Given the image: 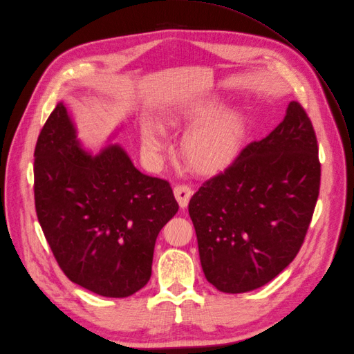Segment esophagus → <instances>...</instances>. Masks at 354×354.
I'll return each mask as SVG.
<instances>
[{"mask_svg": "<svg viewBox=\"0 0 354 354\" xmlns=\"http://www.w3.org/2000/svg\"><path fill=\"white\" fill-rule=\"evenodd\" d=\"M174 196L180 204L181 209H185L189 205V201L193 196V190L189 184H177L174 187Z\"/></svg>", "mask_w": 354, "mask_h": 354, "instance_id": "1", "label": "esophagus"}]
</instances>
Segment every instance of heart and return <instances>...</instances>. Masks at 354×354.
<instances>
[{
  "label": "heart",
  "instance_id": "obj_1",
  "mask_svg": "<svg viewBox=\"0 0 354 354\" xmlns=\"http://www.w3.org/2000/svg\"><path fill=\"white\" fill-rule=\"evenodd\" d=\"M213 106L196 109L190 113H176L164 118L169 127H177L187 120L210 115ZM244 138V121L233 111H218L198 121L183 140V153L192 167L198 171H214L230 161ZM142 149L153 158H158L167 147V141L154 124L141 129Z\"/></svg>",
  "mask_w": 354,
  "mask_h": 354
}]
</instances>
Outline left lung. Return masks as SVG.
<instances>
[{"label":"left lung","instance_id":"obj_1","mask_svg":"<svg viewBox=\"0 0 354 354\" xmlns=\"http://www.w3.org/2000/svg\"><path fill=\"white\" fill-rule=\"evenodd\" d=\"M320 173L313 124L292 101L272 133L245 145L190 200L205 279L236 295L280 274L307 234Z\"/></svg>","mask_w":354,"mask_h":354}]
</instances>
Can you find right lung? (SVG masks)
<instances>
[{"label":"right lung","mask_w":354,"mask_h":354,"mask_svg":"<svg viewBox=\"0 0 354 354\" xmlns=\"http://www.w3.org/2000/svg\"><path fill=\"white\" fill-rule=\"evenodd\" d=\"M35 212L51 252L75 284L129 297L151 277L161 228L178 210L167 180L140 173L120 145L82 151L62 102L34 150Z\"/></svg>","instance_id":"add662e5"}]
</instances>
